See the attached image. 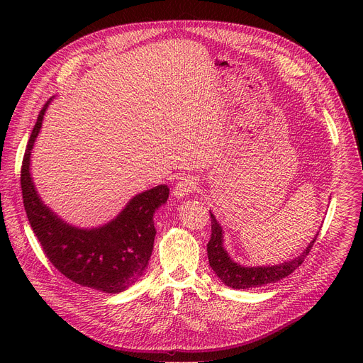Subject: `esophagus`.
<instances>
[{
    "mask_svg": "<svg viewBox=\"0 0 363 363\" xmlns=\"http://www.w3.org/2000/svg\"><path fill=\"white\" fill-rule=\"evenodd\" d=\"M195 188H196V182H195L192 178H184V179H181V181L175 185L174 195H175L177 198H184V196H186L189 192H192Z\"/></svg>",
    "mask_w": 363,
    "mask_h": 363,
    "instance_id": "1",
    "label": "esophagus"
}]
</instances>
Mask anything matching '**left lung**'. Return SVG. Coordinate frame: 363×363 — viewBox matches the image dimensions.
Here are the masks:
<instances>
[{
	"label": "left lung",
	"instance_id": "1",
	"mask_svg": "<svg viewBox=\"0 0 363 363\" xmlns=\"http://www.w3.org/2000/svg\"><path fill=\"white\" fill-rule=\"evenodd\" d=\"M211 214V240L206 245V251H208V260L211 269L216 272V274L220 277V280L227 284L231 289H251V287H260L264 284L276 283L289 274H291L307 257V254L312 250L318 235L310 241V244L304 248V251L294 257L290 262H284L281 264L274 266H254V267H245L238 263H235L233 258L228 255L227 250L224 248V231L221 224L217 221L214 214Z\"/></svg>",
	"mask_w": 363,
	"mask_h": 363
}]
</instances>
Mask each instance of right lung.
Listing matches in <instances>:
<instances>
[{"mask_svg":"<svg viewBox=\"0 0 363 363\" xmlns=\"http://www.w3.org/2000/svg\"><path fill=\"white\" fill-rule=\"evenodd\" d=\"M50 101L38 115L21 167L27 218L44 254L63 276L83 287L121 293L138 281L149 264L157 235L153 214L167 202L169 188L158 185L135 195L113 220L100 227L80 228L62 220L43 202L30 172L31 150Z\"/></svg>","mask_w":363,"mask_h":363,"instance_id":"1","label":"right lung"}]
</instances>
